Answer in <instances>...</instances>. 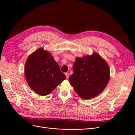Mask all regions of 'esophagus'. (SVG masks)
Masks as SVG:
<instances>
[{"instance_id":"1","label":"esophagus","mask_w":135,"mask_h":135,"mask_svg":"<svg viewBox=\"0 0 135 135\" xmlns=\"http://www.w3.org/2000/svg\"><path fill=\"white\" fill-rule=\"evenodd\" d=\"M65 75H66V79H68L69 78V74L68 73H65Z\"/></svg>"}]
</instances>
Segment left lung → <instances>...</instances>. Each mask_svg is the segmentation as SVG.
I'll return each mask as SVG.
<instances>
[{
    "label": "left lung",
    "instance_id": "left-lung-1",
    "mask_svg": "<svg viewBox=\"0 0 135 135\" xmlns=\"http://www.w3.org/2000/svg\"><path fill=\"white\" fill-rule=\"evenodd\" d=\"M110 79L108 63L96 52L77 57L73 65V74L69 81L81 99L97 96L107 87Z\"/></svg>",
    "mask_w": 135,
    "mask_h": 135
}]
</instances>
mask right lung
Returning a JSON list of instances; mask_svg holds the SVG:
<instances>
[{
	"label": "right lung",
	"instance_id": "right-lung-1",
	"mask_svg": "<svg viewBox=\"0 0 135 135\" xmlns=\"http://www.w3.org/2000/svg\"><path fill=\"white\" fill-rule=\"evenodd\" d=\"M25 74L28 85L40 96L48 95L66 78L51 53L43 48L28 57Z\"/></svg>",
	"mask_w": 135,
	"mask_h": 135
}]
</instances>
